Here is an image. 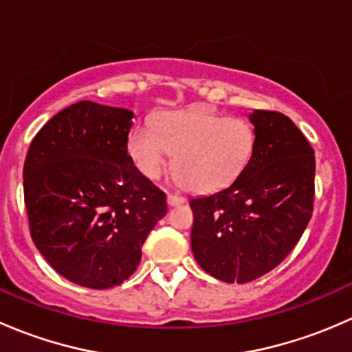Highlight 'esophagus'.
<instances>
[{
    "label": "esophagus",
    "mask_w": 352,
    "mask_h": 352,
    "mask_svg": "<svg viewBox=\"0 0 352 352\" xmlns=\"http://www.w3.org/2000/svg\"><path fill=\"white\" fill-rule=\"evenodd\" d=\"M166 201H168L170 206H179V204H184V202H186V197L177 196V194H168Z\"/></svg>",
    "instance_id": "esophagus-1"
}]
</instances>
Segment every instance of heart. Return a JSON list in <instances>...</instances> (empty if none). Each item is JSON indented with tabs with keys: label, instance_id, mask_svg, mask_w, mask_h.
<instances>
[{
	"label": "heart",
	"instance_id": "obj_1",
	"mask_svg": "<svg viewBox=\"0 0 352 352\" xmlns=\"http://www.w3.org/2000/svg\"><path fill=\"white\" fill-rule=\"evenodd\" d=\"M257 134L243 117L208 105L162 113L153 126H134L127 151L141 175L156 180L175 155L177 180L196 192L226 189L247 170Z\"/></svg>",
	"mask_w": 352,
	"mask_h": 352
}]
</instances>
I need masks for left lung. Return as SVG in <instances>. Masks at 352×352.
<instances>
[{
	"label": "left lung",
	"instance_id": "left-lung-1",
	"mask_svg": "<svg viewBox=\"0 0 352 352\" xmlns=\"http://www.w3.org/2000/svg\"><path fill=\"white\" fill-rule=\"evenodd\" d=\"M257 143L239 180L190 199V247L197 264L225 283H250L278 267L314 212L315 155L293 120L276 110L250 113Z\"/></svg>",
	"mask_w": 352,
	"mask_h": 352
}]
</instances>
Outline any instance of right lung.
I'll use <instances>...</instances> for the list:
<instances>
[{"label":"right lung","mask_w":352,"mask_h":352,"mask_svg":"<svg viewBox=\"0 0 352 352\" xmlns=\"http://www.w3.org/2000/svg\"><path fill=\"white\" fill-rule=\"evenodd\" d=\"M133 112L81 100L28 146L23 196L30 236L63 278L91 289L122 285L166 214V196L127 155Z\"/></svg>","instance_id":"right-lung-1"}]
</instances>
